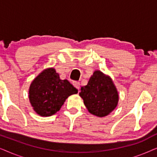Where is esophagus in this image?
I'll return each instance as SVG.
<instances>
[{
	"instance_id": "1",
	"label": "esophagus",
	"mask_w": 157,
	"mask_h": 157,
	"mask_svg": "<svg viewBox=\"0 0 157 157\" xmlns=\"http://www.w3.org/2000/svg\"><path fill=\"white\" fill-rule=\"evenodd\" d=\"M73 85H74V86L76 89L79 90V88H80V83H79V82H78V81H74V82H73Z\"/></svg>"
}]
</instances>
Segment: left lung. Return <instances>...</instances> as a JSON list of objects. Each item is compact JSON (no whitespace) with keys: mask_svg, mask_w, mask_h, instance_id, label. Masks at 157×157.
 <instances>
[{"mask_svg":"<svg viewBox=\"0 0 157 157\" xmlns=\"http://www.w3.org/2000/svg\"><path fill=\"white\" fill-rule=\"evenodd\" d=\"M79 96L89 112L98 117H104L112 112L119 98L111 77L98 70L94 72L87 85L81 88Z\"/></svg>","mask_w":157,"mask_h":157,"instance_id":"obj_1","label":"left lung"}]
</instances>
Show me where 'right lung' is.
<instances>
[{"mask_svg":"<svg viewBox=\"0 0 157 157\" xmlns=\"http://www.w3.org/2000/svg\"><path fill=\"white\" fill-rule=\"evenodd\" d=\"M78 93L68 80H61L55 68L40 73L29 87V97L34 111L40 117H50L60 110L66 98Z\"/></svg>","mask_w":157,"mask_h":157,"instance_id":"1","label":"right lung"}]
</instances>
